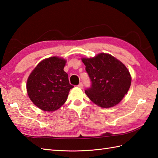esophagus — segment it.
Returning <instances> with one entry per match:
<instances>
[{
  "mask_svg": "<svg viewBox=\"0 0 158 158\" xmlns=\"http://www.w3.org/2000/svg\"><path fill=\"white\" fill-rule=\"evenodd\" d=\"M78 86L79 87V88H80V89H82V88H83V86H84L82 82H80V83H79V85H78Z\"/></svg>",
  "mask_w": 158,
  "mask_h": 158,
  "instance_id": "34e87169",
  "label": "esophagus"
}]
</instances>
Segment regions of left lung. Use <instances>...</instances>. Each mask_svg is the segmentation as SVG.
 I'll use <instances>...</instances> for the list:
<instances>
[{
	"label": "left lung",
	"instance_id": "left-lung-1",
	"mask_svg": "<svg viewBox=\"0 0 158 158\" xmlns=\"http://www.w3.org/2000/svg\"><path fill=\"white\" fill-rule=\"evenodd\" d=\"M91 85L85 90L89 99L101 107H111L120 102L127 93L131 77L126 66L109 54L100 53L82 59Z\"/></svg>",
	"mask_w": 158,
	"mask_h": 158
}]
</instances>
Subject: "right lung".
Wrapping results in <instances>:
<instances>
[{"instance_id":"1","label":"right lung","mask_w":158,"mask_h":158,"mask_svg":"<svg viewBox=\"0 0 158 158\" xmlns=\"http://www.w3.org/2000/svg\"><path fill=\"white\" fill-rule=\"evenodd\" d=\"M66 61L57 57L44 59L30 73L27 92L31 101L46 111L57 110L68 99L70 85L64 68Z\"/></svg>"}]
</instances>
